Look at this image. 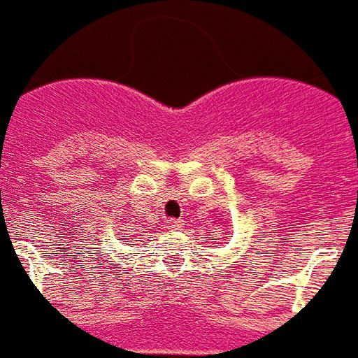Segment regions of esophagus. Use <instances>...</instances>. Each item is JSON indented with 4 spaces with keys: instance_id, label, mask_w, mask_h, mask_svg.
Masks as SVG:
<instances>
[{
    "instance_id": "obj_1",
    "label": "esophagus",
    "mask_w": 358,
    "mask_h": 358,
    "mask_svg": "<svg viewBox=\"0 0 358 358\" xmlns=\"http://www.w3.org/2000/svg\"><path fill=\"white\" fill-rule=\"evenodd\" d=\"M166 228H169V230H180V228H182V220L171 218V220H166Z\"/></svg>"
}]
</instances>
